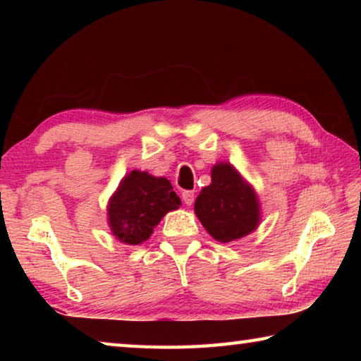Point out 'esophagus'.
Listing matches in <instances>:
<instances>
[{"label":"esophagus","mask_w":361,"mask_h":361,"mask_svg":"<svg viewBox=\"0 0 361 361\" xmlns=\"http://www.w3.org/2000/svg\"><path fill=\"white\" fill-rule=\"evenodd\" d=\"M194 192L192 191H183L181 192V199H183V202H185L186 205H192V202H194Z\"/></svg>","instance_id":"1"}]
</instances>
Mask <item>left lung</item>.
Returning <instances> with one entry per match:
<instances>
[{
    "label": "left lung",
    "mask_w": 361,
    "mask_h": 361,
    "mask_svg": "<svg viewBox=\"0 0 361 361\" xmlns=\"http://www.w3.org/2000/svg\"><path fill=\"white\" fill-rule=\"evenodd\" d=\"M194 210L213 239L223 243L250 234L259 223L256 194L231 164L213 167L212 185L200 191Z\"/></svg>",
    "instance_id": "left-lung-1"
}]
</instances>
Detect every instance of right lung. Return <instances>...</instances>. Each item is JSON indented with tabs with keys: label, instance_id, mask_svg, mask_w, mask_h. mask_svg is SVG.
<instances>
[{
	"label": "right lung",
	"instance_id": "right-lung-1",
	"mask_svg": "<svg viewBox=\"0 0 361 361\" xmlns=\"http://www.w3.org/2000/svg\"><path fill=\"white\" fill-rule=\"evenodd\" d=\"M180 197L167 178H156L133 170L121 181L109 200L108 221L116 239L127 245H138L170 210L180 207Z\"/></svg>",
	"mask_w": 361,
	"mask_h": 361
}]
</instances>
